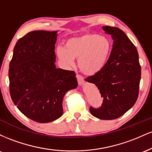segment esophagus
I'll list each match as a JSON object with an SVG mask.
<instances>
[{"instance_id": "1", "label": "esophagus", "mask_w": 152, "mask_h": 152, "mask_svg": "<svg viewBox=\"0 0 152 152\" xmlns=\"http://www.w3.org/2000/svg\"><path fill=\"white\" fill-rule=\"evenodd\" d=\"M76 78H77V81H78V83L79 86H81V85L83 84V83H84V79H83V78L81 76H80V75L77 74L76 75Z\"/></svg>"}]
</instances>
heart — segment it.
Returning a JSON list of instances; mask_svg holds the SVG:
<instances>
[{
  "instance_id": "heart-1",
  "label": "heart",
  "mask_w": 152,
  "mask_h": 152,
  "mask_svg": "<svg viewBox=\"0 0 152 152\" xmlns=\"http://www.w3.org/2000/svg\"><path fill=\"white\" fill-rule=\"evenodd\" d=\"M112 47L111 41L106 36L87 33L66 40L64 48H56V55L66 66H71L74 59L78 58L79 70L87 76H94L105 68Z\"/></svg>"
}]
</instances>
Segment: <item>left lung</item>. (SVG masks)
Masks as SVG:
<instances>
[{"label":"left lung","instance_id":"obj_1","mask_svg":"<svg viewBox=\"0 0 152 152\" xmlns=\"http://www.w3.org/2000/svg\"><path fill=\"white\" fill-rule=\"evenodd\" d=\"M114 44L109 61L103 70L86 81L99 88L103 103L98 109L90 107L95 117L112 120L124 115L134 105L139 96L141 66L136 47L118 28L103 26Z\"/></svg>","mask_w":152,"mask_h":152}]
</instances>
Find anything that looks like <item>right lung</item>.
Returning <instances> with one entry per match:
<instances>
[{
  "instance_id": "obj_1",
  "label": "right lung",
  "mask_w": 152,
  "mask_h": 152,
  "mask_svg": "<svg viewBox=\"0 0 152 152\" xmlns=\"http://www.w3.org/2000/svg\"><path fill=\"white\" fill-rule=\"evenodd\" d=\"M57 33L27 34L17 41L9 64L12 100L23 114L38 123L60 118L64 96L78 86L74 71L56 67Z\"/></svg>"
}]
</instances>
